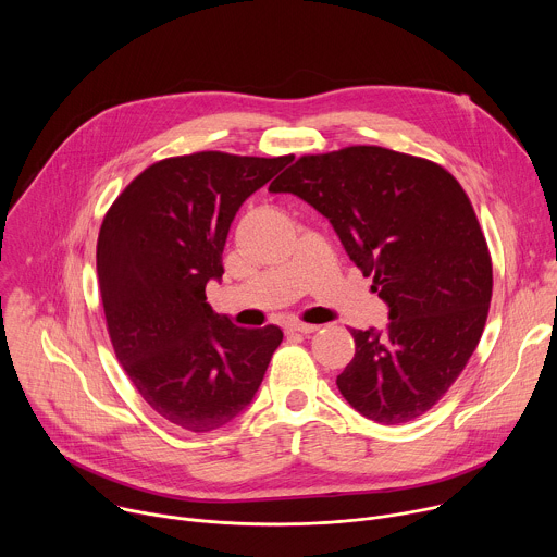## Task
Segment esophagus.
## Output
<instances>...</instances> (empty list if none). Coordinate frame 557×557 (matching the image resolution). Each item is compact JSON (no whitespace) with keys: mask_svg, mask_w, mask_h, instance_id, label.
<instances>
[{"mask_svg":"<svg viewBox=\"0 0 557 557\" xmlns=\"http://www.w3.org/2000/svg\"><path fill=\"white\" fill-rule=\"evenodd\" d=\"M288 333H301V335H310V333H314L317 331V326L314 324H301V322H293V324H288V329H286Z\"/></svg>","mask_w":557,"mask_h":557,"instance_id":"esophagus-1","label":"esophagus"}]
</instances>
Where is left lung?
I'll return each mask as SVG.
<instances>
[{
  "label": "left lung",
  "instance_id": "8db88e82",
  "mask_svg": "<svg viewBox=\"0 0 557 557\" xmlns=\"http://www.w3.org/2000/svg\"><path fill=\"white\" fill-rule=\"evenodd\" d=\"M269 191L293 194L329 222L387 304L385 331H355L337 376L366 419L399 425L425 414L481 342L492 258L458 181L425 158L374 145L301 156Z\"/></svg>",
  "mask_w": 557,
  "mask_h": 557
}]
</instances>
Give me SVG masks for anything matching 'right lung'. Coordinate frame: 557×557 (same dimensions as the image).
I'll use <instances>...</instances> for the list:
<instances>
[{"mask_svg":"<svg viewBox=\"0 0 557 557\" xmlns=\"http://www.w3.org/2000/svg\"><path fill=\"white\" fill-rule=\"evenodd\" d=\"M293 156L198 151L136 176L110 207L97 273L116 359L145 404L187 432L243 414L284 333L240 329L207 301L228 226Z\"/></svg>","mask_w":557,"mask_h":557,"instance_id":"right-lung-1","label":"right lung"}]
</instances>
